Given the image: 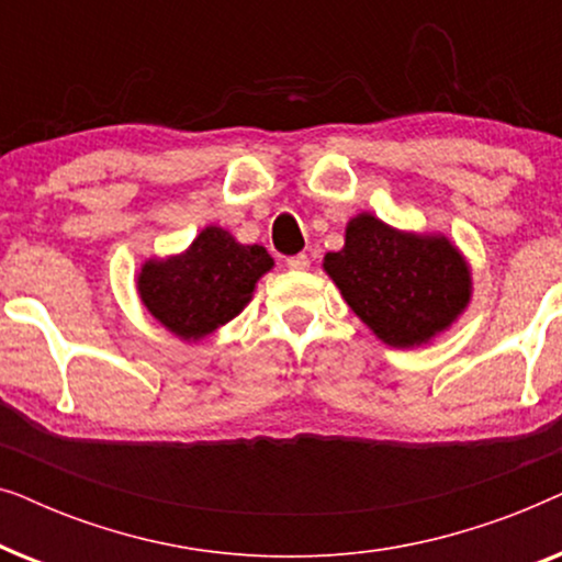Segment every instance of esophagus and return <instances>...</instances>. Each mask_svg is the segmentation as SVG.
Here are the masks:
<instances>
[{
    "mask_svg": "<svg viewBox=\"0 0 562 562\" xmlns=\"http://www.w3.org/2000/svg\"><path fill=\"white\" fill-rule=\"evenodd\" d=\"M286 266L291 268V271H306V268H310V258H306L304 252H299V256L286 258Z\"/></svg>",
    "mask_w": 562,
    "mask_h": 562,
    "instance_id": "34e87169",
    "label": "esophagus"
}]
</instances>
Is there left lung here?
<instances>
[{
  "instance_id": "8db88e82",
  "label": "left lung",
  "mask_w": 562,
  "mask_h": 562,
  "mask_svg": "<svg viewBox=\"0 0 562 562\" xmlns=\"http://www.w3.org/2000/svg\"><path fill=\"white\" fill-rule=\"evenodd\" d=\"M325 271L352 312L391 348L427 345L471 302V268L445 235L404 233L373 214L345 227Z\"/></svg>"
}]
</instances>
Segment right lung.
<instances>
[{
	"label": "right lung",
	"mask_w": 562,
	"mask_h": 562,
	"mask_svg": "<svg viewBox=\"0 0 562 562\" xmlns=\"http://www.w3.org/2000/svg\"><path fill=\"white\" fill-rule=\"evenodd\" d=\"M271 268L263 245H240L227 229L210 225L181 256L145 260L137 294L168 333L196 342L237 317Z\"/></svg>",
	"instance_id": "obj_1"
}]
</instances>
